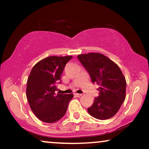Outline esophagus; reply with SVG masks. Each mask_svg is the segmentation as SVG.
Listing matches in <instances>:
<instances>
[{"label": "esophagus", "instance_id": "obj_1", "mask_svg": "<svg viewBox=\"0 0 149 149\" xmlns=\"http://www.w3.org/2000/svg\"><path fill=\"white\" fill-rule=\"evenodd\" d=\"M74 95H75V96H77V97H81V95H82V94H81V93H74Z\"/></svg>", "mask_w": 149, "mask_h": 149}]
</instances>
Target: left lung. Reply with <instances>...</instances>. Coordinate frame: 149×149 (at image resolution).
<instances>
[{"mask_svg": "<svg viewBox=\"0 0 149 149\" xmlns=\"http://www.w3.org/2000/svg\"><path fill=\"white\" fill-rule=\"evenodd\" d=\"M77 58L90 75L91 81L100 85L99 95L87 109L89 114L100 120L113 117L125 99L126 81L121 69L98 53L79 55Z\"/></svg>", "mask_w": 149, "mask_h": 149, "instance_id": "1", "label": "left lung"}]
</instances>
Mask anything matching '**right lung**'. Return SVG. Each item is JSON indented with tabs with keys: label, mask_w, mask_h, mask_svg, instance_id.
<instances>
[{
	"label": "right lung",
	"mask_w": 149,
	"mask_h": 149,
	"mask_svg": "<svg viewBox=\"0 0 149 149\" xmlns=\"http://www.w3.org/2000/svg\"><path fill=\"white\" fill-rule=\"evenodd\" d=\"M72 56H50L34 65L27 81L26 97L30 109L40 121L54 123L64 117L73 94H59L57 83H61L66 63Z\"/></svg>",
	"instance_id": "add662e5"
}]
</instances>
